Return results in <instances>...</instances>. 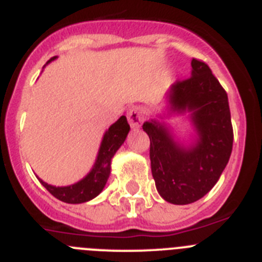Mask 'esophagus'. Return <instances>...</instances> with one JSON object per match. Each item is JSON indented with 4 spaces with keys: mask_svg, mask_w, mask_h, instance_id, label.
Listing matches in <instances>:
<instances>
[{
    "mask_svg": "<svg viewBox=\"0 0 262 262\" xmlns=\"http://www.w3.org/2000/svg\"><path fill=\"white\" fill-rule=\"evenodd\" d=\"M127 118H128V123L133 128H139V127L143 124V111L140 107H133L128 111L127 114Z\"/></svg>",
    "mask_w": 262,
    "mask_h": 262,
    "instance_id": "34e87169",
    "label": "esophagus"
}]
</instances>
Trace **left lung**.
Returning <instances> with one entry per match:
<instances>
[{"instance_id": "obj_1", "label": "left lung", "mask_w": 262, "mask_h": 262, "mask_svg": "<svg viewBox=\"0 0 262 262\" xmlns=\"http://www.w3.org/2000/svg\"><path fill=\"white\" fill-rule=\"evenodd\" d=\"M170 108L190 111L196 142L184 147L164 124H143L149 136V159L156 189L173 205L201 200L216 184L232 152L233 129L226 90L201 60H191V76L177 81L168 93Z\"/></svg>"}]
</instances>
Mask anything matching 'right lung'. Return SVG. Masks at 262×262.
I'll list each match as a JSON object with an SVG mask.
<instances>
[{
    "instance_id": "obj_1",
    "label": "right lung",
    "mask_w": 262,
    "mask_h": 262,
    "mask_svg": "<svg viewBox=\"0 0 262 262\" xmlns=\"http://www.w3.org/2000/svg\"><path fill=\"white\" fill-rule=\"evenodd\" d=\"M53 59L55 57L48 60V62L52 61ZM128 131L129 124L127 122V118L122 115L114 124H111L110 128L105 133L101 147H99L96 164L89 172V174L82 178L81 181L69 185V186L61 187L48 185L47 182L41 181L40 178H39V181L55 198L62 201V202L84 203L93 200L94 196H97L103 190L108 176H110L111 159L114 157L115 152L119 149L120 145L124 143Z\"/></svg>"
}]
</instances>
